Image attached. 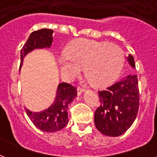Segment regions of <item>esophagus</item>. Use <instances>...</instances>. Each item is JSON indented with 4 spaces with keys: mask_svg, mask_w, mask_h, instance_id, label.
Returning <instances> with one entry per match:
<instances>
[{
    "mask_svg": "<svg viewBox=\"0 0 157 157\" xmlns=\"http://www.w3.org/2000/svg\"><path fill=\"white\" fill-rule=\"evenodd\" d=\"M84 91H85V89L84 88H81V87H80V86L77 87V94H78V95H81Z\"/></svg>",
    "mask_w": 157,
    "mask_h": 157,
    "instance_id": "34e87169",
    "label": "esophagus"
}]
</instances>
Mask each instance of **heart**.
I'll use <instances>...</instances> for the list:
<instances>
[{"label": "heart", "instance_id": "b5f03b06", "mask_svg": "<svg viewBox=\"0 0 157 157\" xmlns=\"http://www.w3.org/2000/svg\"><path fill=\"white\" fill-rule=\"evenodd\" d=\"M62 75L70 79L85 67V76L92 86H107L119 76L124 63V51L114 44L80 39L66 48L59 59Z\"/></svg>", "mask_w": 157, "mask_h": 157}]
</instances>
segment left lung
Returning a JSON list of instances; mask_svg holds the SVG:
<instances>
[{"label":"left lung","instance_id":"8db88e82","mask_svg":"<svg viewBox=\"0 0 157 157\" xmlns=\"http://www.w3.org/2000/svg\"><path fill=\"white\" fill-rule=\"evenodd\" d=\"M127 60L134 68V57L129 54ZM98 94L100 106L94 113L96 128L107 136L121 135L134 123L139 111L138 77L129 75Z\"/></svg>","mask_w":157,"mask_h":157}]
</instances>
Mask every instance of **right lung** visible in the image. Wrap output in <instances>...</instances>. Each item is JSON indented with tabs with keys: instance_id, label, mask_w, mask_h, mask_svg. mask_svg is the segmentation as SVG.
<instances>
[{
	"instance_id": "add662e5",
	"label": "right lung",
	"mask_w": 157,
	"mask_h": 157,
	"mask_svg": "<svg viewBox=\"0 0 157 157\" xmlns=\"http://www.w3.org/2000/svg\"><path fill=\"white\" fill-rule=\"evenodd\" d=\"M54 31L43 28L31 33L21 50L20 67L24 57L35 49L50 48L53 42ZM77 95L76 88L67 83H60L57 89L54 102L49 108L39 112H33L26 108V113L36 127L44 132L59 131L68 123V104Z\"/></svg>"
}]
</instances>
